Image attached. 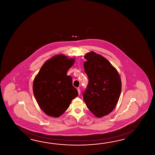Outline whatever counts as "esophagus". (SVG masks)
<instances>
[{
  "label": "esophagus",
  "mask_w": 155,
  "mask_h": 155,
  "mask_svg": "<svg viewBox=\"0 0 155 155\" xmlns=\"http://www.w3.org/2000/svg\"><path fill=\"white\" fill-rule=\"evenodd\" d=\"M77 90H78V93H79V95H80V89H79V88H78Z\"/></svg>",
  "instance_id": "esophagus-1"
}]
</instances>
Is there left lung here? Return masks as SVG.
Returning <instances> with one entry per match:
<instances>
[{"instance_id": "obj_1", "label": "left lung", "mask_w": 155, "mask_h": 155, "mask_svg": "<svg viewBox=\"0 0 155 155\" xmlns=\"http://www.w3.org/2000/svg\"><path fill=\"white\" fill-rule=\"evenodd\" d=\"M84 64L89 82L83 99L87 107L97 117L107 115L115 109L121 91L119 73L104 57L94 52L86 54Z\"/></svg>"}]
</instances>
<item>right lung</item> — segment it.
Masks as SVG:
<instances>
[{
	"instance_id": "right-lung-1",
	"label": "right lung",
	"mask_w": 155,
	"mask_h": 155,
	"mask_svg": "<svg viewBox=\"0 0 155 155\" xmlns=\"http://www.w3.org/2000/svg\"><path fill=\"white\" fill-rule=\"evenodd\" d=\"M73 59L63 55L54 56L43 64L33 82V93L40 109L46 115L59 117L78 95L72 84V78L66 75L73 66Z\"/></svg>"
}]
</instances>
